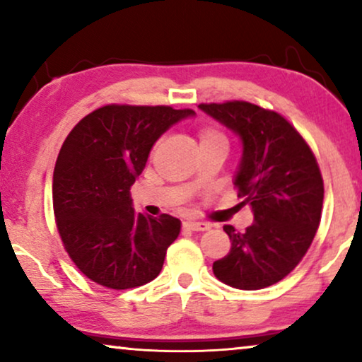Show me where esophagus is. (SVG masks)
I'll list each match as a JSON object with an SVG mask.
<instances>
[{
	"label": "esophagus",
	"mask_w": 362,
	"mask_h": 362,
	"mask_svg": "<svg viewBox=\"0 0 362 362\" xmlns=\"http://www.w3.org/2000/svg\"><path fill=\"white\" fill-rule=\"evenodd\" d=\"M182 227L187 230H207L211 229V226L207 224V222H192V221H186L182 222Z\"/></svg>",
	"instance_id": "esophagus-1"
}]
</instances>
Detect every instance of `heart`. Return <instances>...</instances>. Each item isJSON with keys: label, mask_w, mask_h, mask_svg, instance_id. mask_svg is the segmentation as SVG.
<instances>
[{"label": "heart", "mask_w": 362, "mask_h": 362, "mask_svg": "<svg viewBox=\"0 0 362 362\" xmlns=\"http://www.w3.org/2000/svg\"><path fill=\"white\" fill-rule=\"evenodd\" d=\"M199 136H201V143H202V141L219 140V138H224V136H222V133L216 132L214 128H202L201 133H199ZM224 140H226V138H224Z\"/></svg>", "instance_id": "b5f03b06"}]
</instances>
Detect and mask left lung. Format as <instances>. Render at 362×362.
Wrapping results in <instances>:
<instances>
[{
  "instance_id": "left-lung-1",
  "label": "left lung",
  "mask_w": 362,
  "mask_h": 362,
  "mask_svg": "<svg viewBox=\"0 0 362 362\" xmlns=\"http://www.w3.org/2000/svg\"><path fill=\"white\" fill-rule=\"evenodd\" d=\"M199 108L239 135L244 151L234 185L255 219L245 232L224 226L232 245L212 270L234 288H265L285 279L315 239L325 194L318 163L280 113L242 100Z\"/></svg>"
}]
</instances>
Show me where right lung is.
Listing matches in <instances>:
<instances>
[{"instance_id":"right-lung-1","label":"right lung","mask_w":362,"mask_h":362,"mask_svg":"<svg viewBox=\"0 0 362 362\" xmlns=\"http://www.w3.org/2000/svg\"><path fill=\"white\" fill-rule=\"evenodd\" d=\"M194 110L105 105L83 117L59 151L52 204L64 249L87 279L112 290L156 279L181 221L133 209L130 187L158 138Z\"/></svg>"}]
</instances>
